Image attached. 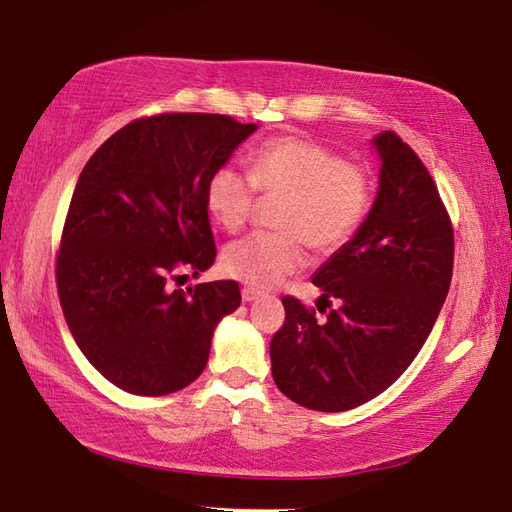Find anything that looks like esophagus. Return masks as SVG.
<instances>
[{
  "label": "esophagus",
  "instance_id": "esophagus-1",
  "mask_svg": "<svg viewBox=\"0 0 512 512\" xmlns=\"http://www.w3.org/2000/svg\"><path fill=\"white\" fill-rule=\"evenodd\" d=\"M260 296H263V292H258V289H254V287H245V289H243V301H245V303L258 301Z\"/></svg>",
  "mask_w": 512,
  "mask_h": 512
}]
</instances>
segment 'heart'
<instances>
[{"instance_id": "obj_1", "label": "heart", "mask_w": 512, "mask_h": 512, "mask_svg": "<svg viewBox=\"0 0 512 512\" xmlns=\"http://www.w3.org/2000/svg\"><path fill=\"white\" fill-rule=\"evenodd\" d=\"M281 200L274 227L281 234H256L231 243L223 252L225 274L249 287L267 289L305 263L303 243L330 254L363 225L372 205L368 171L345 162L323 144L281 136L256 147L247 173L231 165L211 171L205 207L229 234L240 231L256 205V194Z\"/></svg>"}]
</instances>
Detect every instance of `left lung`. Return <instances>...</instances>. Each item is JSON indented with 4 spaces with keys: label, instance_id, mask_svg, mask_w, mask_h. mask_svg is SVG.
<instances>
[{
    "label": "left lung",
    "instance_id": "left-lung-1",
    "mask_svg": "<svg viewBox=\"0 0 512 512\" xmlns=\"http://www.w3.org/2000/svg\"><path fill=\"white\" fill-rule=\"evenodd\" d=\"M372 147L381 171L370 214L312 276L318 301L336 307L316 321L285 296V323L269 345L278 390L318 412L352 410L388 390L450 289L455 240L435 180L397 133H379Z\"/></svg>",
    "mask_w": 512,
    "mask_h": 512
}]
</instances>
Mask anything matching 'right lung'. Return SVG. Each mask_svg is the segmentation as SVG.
I'll list each match as a JSON object with an SVG mask.
<instances>
[{
	"label": "right lung",
	"mask_w": 512,
	"mask_h": 512,
	"mask_svg": "<svg viewBox=\"0 0 512 512\" xmlns=\"http://www.w3.org/2000/svg\"><path fill=\"white\" fill-rule=\"evenodd\" d=\"M256 129L229 115L162 113L115 131L84 165L57 292L77 347L120 390L187 388L205 370L218 323L238 310L234 281L187 292L169 281L214 265L207 178Z\"/></svg>",
	"instance_id": "add662e5"
}]
</instances>
